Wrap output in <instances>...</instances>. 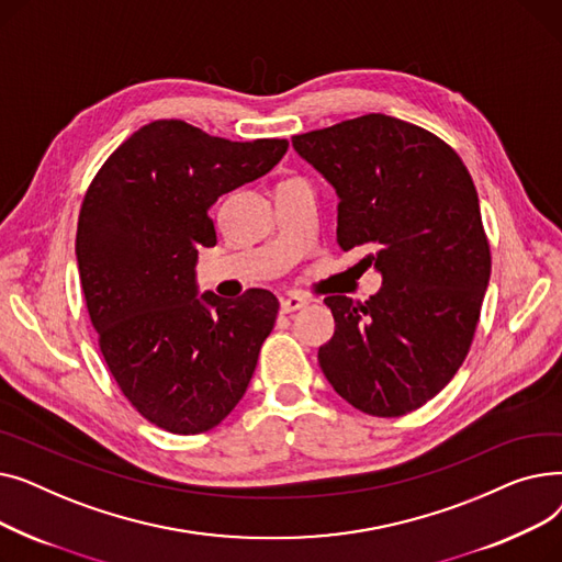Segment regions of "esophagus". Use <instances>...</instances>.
<instances>
[{
    "instance_id": "esophagus-1",
    "label": "esophagus",
    "mask_w": 562,
    "mask_h": 562,
    "mask_svg": "<svg viewBox=\"0 0 562 562\" xmlns=\"http://www.w3.org/2000/svg\"><path fill=\"white\" fill-rule=\"evenodd\" d=\"M305 305H307V301L301 299V296H293V293H289V296H282V299H280V310H282L284 314L299 312V310H303Z\"/></svg>"
}]
</instances>
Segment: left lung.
<instances>
[{
    "mask_svg": "<svg viewBox=\"0 0 562 562\" xmlns=\"http://www.w3.org/2000/svg\"><path fill=\"white\" fill-rule=\"evenodd\" d=\"M337 191V244L369 255L364 305L328 296L335 335L318 364L373 417H401L449 385L474 339L492 257L474 182L435 134L369 113L291 138Z\"/></svg>",
    "mask_w": 562,
    "mask_h": 562,
    "instance_id": "left-lung-1",
    "label": "left lung"
}]
</instances>
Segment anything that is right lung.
<instances>
[{
	"label": "right lung",
	"mask_w": 562,
	"mask_h": 562,
	"mask_svg": "<svg viewBox=\"0 0 562 562\" xmlns=\"http://www.w3.org/2000/svg\"><path fill=\"white\" fill-rule=\"evenodd\" d=\"M284 138L236 143L184 121L134 132L98 170L77 225L88 314L117 387L175 435L218 426L241 401L278 299L198 296V250L216 246L212 204L269 172Z\"/></svg>",
	"instance_id": "add662e5"
}]
</instances>
